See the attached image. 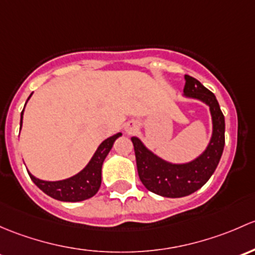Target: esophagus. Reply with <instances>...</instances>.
Masks as SVG:
<instances>
[{
	"instance_id": "1",
	"label": "esophagus",
	"mask_w": 255,
	"mask_h": 255,
	"mask_svg": "<svg viewBox=\"0 0 255 255\" xmlns=\"http://www.w3.org/2000/svg\"><path fill=\"white\" fill-rule=\"evenodd\" d=\"M136 128H137V125H136V123L131 122L130 124L127 125V128H125V131H127L128 133H132L133 131L136 130Z\"/></svg>"
}]
</instances>
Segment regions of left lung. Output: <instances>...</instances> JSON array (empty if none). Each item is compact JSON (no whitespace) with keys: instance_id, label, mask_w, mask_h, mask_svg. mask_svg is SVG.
Returning a JSON list of instances; mask_svg holds the SVG:
<instances>
[{"instance_id":"8db88e82","label":"left lung","mask_w":255,"mask_h":255,"mask_svg":"<svg viewBox=\"0 0 255 255\" xmlns=\"http://www.w3.org/2000/svg\"><path fill=\"white\" fill-rule=\"evenodd\" d=\"M184 80L182 96L203 102L210 109L212 133L206 148L193 161L172 163L147 148L138 137H131L140 180L146 189L164 198H183L199 190L214 174L225 147V117L216 97L191 76L185 75Z\"/></svg>"}]
</instances>
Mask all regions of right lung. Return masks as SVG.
<instances>
[{
    "mask_svg": "<svg viewBox=\"0 0 255 255\" xmlns=\"http://www.w3.org/2000/svg\"><path fill=\"white\" fill-rule=\"evenodd\" d=\"M31 94L28 97L27 102L30 99ZM23 113H24V109L20 113V128H22L23 124ZM122 135V132H118L115 135L106 138L98 146V148L94 152V154L92 156L91 161L88 162L87 166L83 168L82 170H80L77 174L72 175V177L62 180H56V182H49V180L39 179V178L34 177L30 172H28L29 173L30 179L46 195L51 196V198L56 199V200L67 201V203H77V201L87 200V199L96 195L97 191L101 188L102 166H103V162L106 159V157L108 156L109 151L112 149L113 145H114L115 140L118 137H120Z\"/></svg>",
    "mask_w": 255,
    "mask_h": 255,
    "instance_id": "1",
    "label": "right lung"
}]
</instances>
